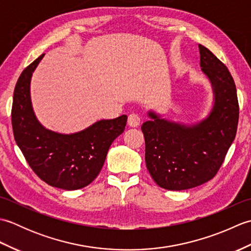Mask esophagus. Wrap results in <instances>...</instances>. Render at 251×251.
<instances>
[{"mask_svg":"<svg viewBox=\"0 0 251 251\" xmlns=\"http://www.w3.org/2000/svg\"><path fill=\"white\" fill-rule=\"evenodd\" d=\"M128 125L130 127H138L140 125V116L136 113H131L128 116Z\"/></svg>","mask_w":251,"mask_h":251,"instance_id":"obj_1","label":"esophagus"}]
</instances>
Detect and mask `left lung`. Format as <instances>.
<instances>
[{
	"label": "left lung",
	"mask_w": 251,
	"mask_h": 251,
	"mask_svg": "<svg viewBox=\"0 0 251 251\" xmlns=\"http://www.w3.org/2000/svg\"><path fill=\"white\" fill-rule=\"evenodd\" d=\"M201 72L209 79L214 104L204 120L182 124L153 111L141 126L146 140V164L161 188L188 190L212 179L236 136L238 100L230 71L205 46L199 45Z\"/></svg>",
	"instance_id": "8db88e82"
}]
</instances>
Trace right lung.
Here are the masks:
<instances>
[{
	"label": "right lung",
	"instance_id": "right-lung-1",
	"mask_svg": "<svg viewBox=\"0 0 251 251\" xmlns=\"http://www.w3.org/2000/svg\"><path fill=\"white\" fill-rule=\"evenodd\" d=\"M45 54L26 67L16 84L12 125L16 143L32 170L51 186L78 190L92 183L102 168L109 148L125 129L127 115L100 120L74 134L45 128L32 108L30 83Z\"/></svg>",
	"mask_w": 251,
	"mask_h": 251
}]
</instances>
